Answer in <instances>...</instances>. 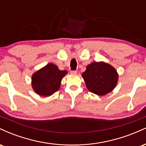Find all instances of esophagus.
<instances>
[{
	"mask_svg": "<svg viewBox=\"0 0 146 146\" xmlns=\"http://www.w3.org/2000/svg\"><path fill=\"white\" fill-rule=\"evenodd\" d=\"M77 73H78V71H71V74H72V75L77 74Z\"/></svg>",
	"mask_w": 146,
	"mask_h": 146,
	"instance_id": "obj_1",
	"label": "esophagus"
}]
</instances>
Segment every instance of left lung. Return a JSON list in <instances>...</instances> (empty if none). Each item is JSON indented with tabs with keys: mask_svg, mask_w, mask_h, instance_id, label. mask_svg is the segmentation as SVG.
<instances>
[{
	"mask_svg": "<svg viewBox=\"0 0 146 146\" xmlns=\"http://www.w3.org/2000/svg\"><path fill=\"white\" fill-rule=\"evenodd\" d=\"M82 77L88 90L100 96L113 91L119 80L116 69L109 64L102 61L93 62L87 65Z\"/></svg>",
	"mask_w": 146,
	"mask_h": 146,
	"instance_id": "8db88e82",
	"label": "left lung"
}]
</instances>
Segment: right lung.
<instances>
[{"label": "right lung", "mask_w": 146, "mask_h": 146, "mask_svg": "<svg viewBox=\"0 0 146 146\" xmlns=\"http://www.w3.org/2000/svg\"><path fill=\"white\" fill-rule=\"evenodd\" d=\"M68 73L60 71L53 63H48L35 72L31 76V86L35 93L42 97H49L60 88L62 80Z\"/></svg>", "instance_id": "right-lung-1"}]
</instances>
